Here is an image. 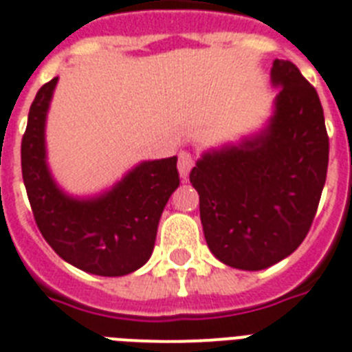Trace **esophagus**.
I'll use <instances>...</instances> for the list:
<instances>
[{"instance_id":"obj_1","label":"esophagus","mask_w":352,"mask_h":352,"mask_svg":"<svg viewBox=\"0 0 352 352\" xmlns=\"http://www.w3.org/2000/svg\"><path fill=\"white\" fill-rule=\"evenodd\" d=\"M193 164H195L193 155H191L190 152L179 153V173H181L182 177H186L188 173H190L191 168H193Z\"/></svg>"}]
</instances>
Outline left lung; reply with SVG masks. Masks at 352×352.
Returning <instances> with one entry per match:
<instances>
[{"label": "left lung", "instance_id": "obj_1", "mask_svg": "<svg viewBox=\"0 0 352 352\" xmlns=\"http://www.w3.org/2000/svg\"><path fill=\"white\" fill-rule=\"evenodd\" d=\"M270 78L281 89L267 129L206 152L190 173L209 250L240 270L290 256L308 234L326 184L329 138L317 91L290 60L276 58Z\"/></svg>", "mask_w": 352, "mask_h": 352}]
</instances>
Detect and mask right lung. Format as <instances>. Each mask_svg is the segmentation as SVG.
Here are the masks:
<instances>
[{
  "label": "right lung",
  "instance_id": "add662e5",
  "mask_svg": "<svg viewBox=\"0 0 352 352\" xmlns=\"http://www.w3.org/2000/svg\"><path fill=\"white\" fill-rule=\"evenodd\" d=\"M57 80L37 91L21 141V170L35 223L50 247L73 267L94 276H126L152 256L162 209L181 182L177 157L141 162L94 199L66 195L50 173L44 144Z\"/></svg>",
  "mask_w": 352,
  "mask_h": 352
}]
</instances>
